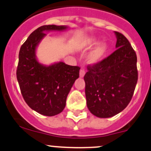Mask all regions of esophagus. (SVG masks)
I'll return each mask as SVG.
<instances>
[{
  "mask_svg": "<svg viewBox=\"0 0 151 151\" xmlns=\"http://www.w3.org/2000/svg\"><path fill=\"white\" fill-rule=\"evenodd\" d=\"M80 77L81 78H83V77L84 76H85V74H86V71H85V70L84 69H81V70H80Z\"/></svg>",
  "mask_w": 151,
  "mask_h": 151,
  "instance_id": "1",
  "label": "esophagus"
}]
</instances>
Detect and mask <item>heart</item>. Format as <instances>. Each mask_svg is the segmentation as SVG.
<instances>
[{
  "instance_id": "heart-1",
  "label": "heart",
  "mask_w": 151,
  "mask_h": 151,
  "mask_svg": "<svg viewBox=\"0 0 151 151\" xmlns=\"http://www.w3.org/2000/svg\"><path fill=\"white\" fill-rule=\"evenodd\" d=\"M98 37H91L87 38L82 44V47L84 48H89L94 46L99 43ZM108 50V45L106 42H101L93 48V50L89 53L87 60L89 64H96L101 60L106 54Z\"/></svg>"
}]
</instances>
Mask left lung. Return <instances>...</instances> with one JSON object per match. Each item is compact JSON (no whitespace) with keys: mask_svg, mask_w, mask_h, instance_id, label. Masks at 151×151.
Here are the masks:
<instances>
[{"mask_svg":"<svg viewBox=\"0 0 151 151\" xmlns=\"http://www.w3.org/2000/svg\"><path fill=\"white\" fill-rule=\"evenodd\" d=\"M114 34L116 50L101 62L88 65L83 78L87 106L100 118L111 117L127 107L137 82L135 52L124 35Z\"/></svg>","mask_w":151,"mask_h":151,"instance_id":"left-lung-1","label":"left lung"}]
</instances>
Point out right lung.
<instances>
[{
  "instance_id": "right-lung-1",
  "label": "right lung",
  "mask_w": 151,
  "mask_h": 151,
  "mask_svg": "<svg viewBox=\"0 0 151 151\" xmlns=\"http://www.w3.org/2000/svg\"><path fill=\"white\" fill-rule=\"evenodd\" d=\"M68 29L67 26H42L31 34L19 51L17 77L22 94L32 109L45 116L62 112L80 68L63 62L42 64L37 59V47L46 37L45 32Z\"/></svg>"
}]
</instances>
